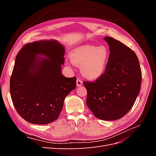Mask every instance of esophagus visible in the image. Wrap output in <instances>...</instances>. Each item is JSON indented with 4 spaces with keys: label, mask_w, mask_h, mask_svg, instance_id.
<instances>
[{
    "label": "esophagus",
    "mask_w": 156,
    "mask_h": 156,
    "mask_svg": "<svg viewBox=\"0 0 156 156\" xmlns=\"http://www.w3.org/2000/svg\"><path fill=\"white\" fill-rule=\"evenodd\" d=\"M76 84H77V86L78 87H81L83 85V81H81V79H77V81H76Z\"/></svg>",
    "instance_id": "1"
}]
</instances>
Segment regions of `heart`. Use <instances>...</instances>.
<instances>
[{"label": "heart", "instance_id": "obj_1", "mask_svg": "<svg viewBox=\"0 0 156 156\" xmlns=\"http://www.w3.org/2000/svg\"><path fill=\"white\" fill-rule=\"evenodd\" d=\"M69 58L75 64L81 65V72L84 77L96 80L104 74L110 51L105 45H83L71 51Z\"/></svg>", "mask_w": 156, "mask_h": 156}]
</instances>
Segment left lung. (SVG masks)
I'll return each instance as SVG.
<instances>
[{
	"mask_svg": "<svg viewBox=\"0 0 156 156\" xmlns=\"http://www.w3.org/2000/svg\"><path fill=\"white\" fill-rule=\"evenodd\" d=\"M103 39L109 46L107 69L95 82H84L87 105L98 119L111 121L125 116L134 105L141 85L140 66L134 51L111 37Z\"/></svg>",
	"mask_w": 156,
	"mask_h": 156,
	"instance_id": "1",
	"label": "left lung"
}]
</instances>
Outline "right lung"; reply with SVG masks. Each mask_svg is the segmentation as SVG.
<instances>
[{"instance_id": "obj_1", "label": "right lung", "mask_w": 156, "mask_h": 156, "mask_svg": "<svg viewBox=\"0 0 156 156\" xmlns=\"http://www.w3.org/2000/svg\"><path fill=\"white\" fill-rule=\"evenodd\" d=\"M64 46L57 40L35 41L19 52L10 78L13 105L23 119L44 125L57 120L77 78L62 74Z\"/></svg>"}]
</instances>
